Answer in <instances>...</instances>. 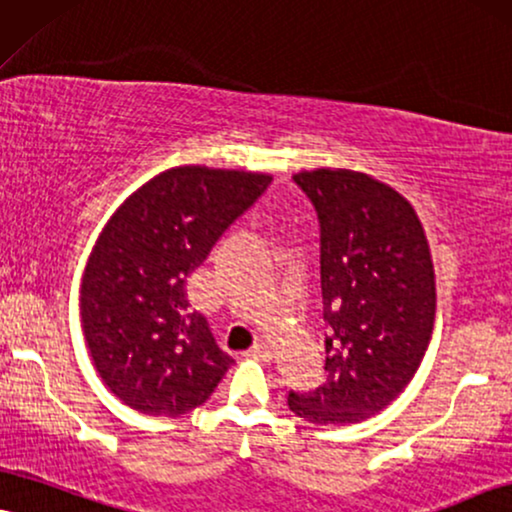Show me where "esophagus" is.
Listing matches in <instances>:
<instances>
[{"instance_id":"obj_1","label":"esophagus","mask_w":512,"mask_h":512,"mask_svg":"<svg viewBox=\"0 0 512 512\" xmlns=\"http://www.w3.org/2000/svg\"><path fill=\"white\" fill-rule=\"evenodd\" d=\"M248 357L250 359H262V361H269L271 359V347L267 345V342H255V345H252L250 349H248Z\"/></svg>"}]
</instances>
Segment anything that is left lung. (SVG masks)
<instances>
[{
	"label": "left lung",
	"instance_id": "1",
	"mask_svg": "<svg viewBox=\"0 0 512 512\" xmlns=\"http://www.w3.org/2000/svg\"><path fill=\"white\" fill-rule=\"evenodd\" d=\"M321 226L326 383L290 392L295 416L352 425L375 416L416 375L435 326V267L423 224L401 193L364 172H297Z\"/></svg>",
	"mask_w": 512,
	"mask_h": 512
}]
</instances>
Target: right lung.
Instances as JSON below:
<instances>
[{"instance_id": "add662e5", "label": "right lung", "mask_w": 512, "mask_h": 512, "mask_svg": "<svg viewBox=\"0 0 512 512\" xmlns=\"http://www.w3.org/2000/svg\"><path fill=\"white\" fill-rule=\"evenodd\" d=\"M269 184L262 172L172 167L103 226L82 276V331L101 380L129 409L189 413L234 364L189 309L184 283Z\"/></svg>"}]
</instances>
